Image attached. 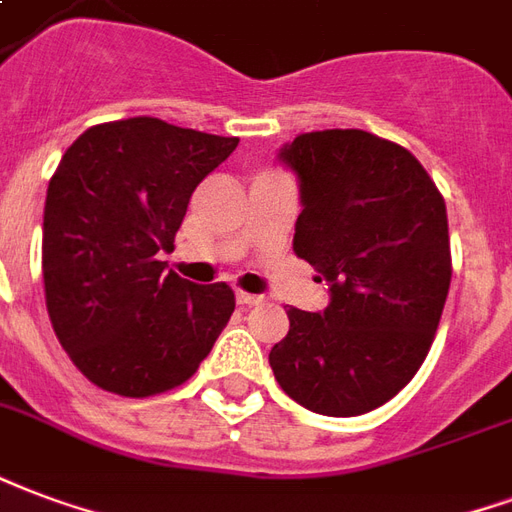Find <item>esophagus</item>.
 Returning <instances> with one entry per match:
<instances>
[{
	"label": "esophagus",
	"instance_id": "esophagus-1",
	"mask_svg": "<svg viewBox=\"0 0 512 512\" xmlns=\"http://www.w3.org/2000/svg\"><path fill=\"white\" fill-rule=\"evenodd\" d=\"M263 301H266L263 295L244 293V290H238V293H236V304L238 306H257V304H263Z\"/></svg>",
	"mask_w": 512,
	"mask_h": 512
}]
</instances>
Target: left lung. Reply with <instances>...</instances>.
<instances>
[{"instance_id":"left-lung-1","label":"left lung","mask_w":512,"mask_h":512,"mask_svg":"<svg viewBox=\"0 0 512 512\" xmlns=\"http://www.w3.org/2000/svg\"><path fill=\"white\" fill-rule=\"evenodd\" d=\"M276 160L298 181L293 252L320 271L328 306H290V331L268 363L306 410L372 412L434 342L450 287L445 200L410 151L372 132H306Z\"/></svg>"}]
</instances>
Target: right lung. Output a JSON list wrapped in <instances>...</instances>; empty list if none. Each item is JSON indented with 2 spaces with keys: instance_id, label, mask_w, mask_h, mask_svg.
Returning <instances> with one entry per match:
<instances>
[{
  "instance_id": "add662e5",
  "label": "right lung",
  "mask_w": 512,
  "mask_h": 512,
  "mask_svg": "<svg viewBox=\"0 0 512 512\" xmlns=\"http://www.w3.org/2000/svg\"><path fill=\"white\" fill-rule=\"evenodd\" d=\"M238 138L138 119L97 124L64 151L43 214L45 306L102 391L154 396L198 372L236 309L233 290L165 271L189 198Z\"/></svg>"
}]
</instances>
